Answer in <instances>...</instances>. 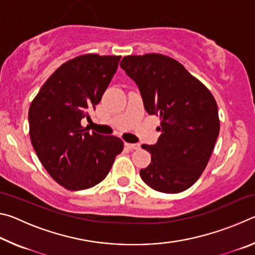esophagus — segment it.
<instances>
[{
	"mask_svg": "<svg viewBox=\"0 0 255 255\" xmlns=\"http://www.w3.org/2000/svg\"><path fill=\"white\" fill-rule=\"evenodd\" d=\"M126 146H127L129 149H131V150H136V149H138V148L140 147V146L138 145V144H129V143H126Z\"/></svg>",
	"mask_w": 255,
	"mask_h": 255,
	"instance_id": "1",
	"label": "esophagus"
}]
</instances>
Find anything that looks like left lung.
<instances>
[{"label": "left lung", "mask_w": 255, "mask_h": 255, "mask_svg": "<svg viewBox=\"0 0 255 255\" xmlns=\"http://www.w3.org/2000/svg\"><path fill=\"white\" fill-rule=\"evenodd\" d=\"M120 67L137 84L145 110L161 118L155 145L141 180L154 190L179 193L200 178L219 133L218 108L213 94L182 64L161 54L126 56Z\"/></svg>", "instance_id": "obj_1"}]
</instances>
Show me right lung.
Here are the masks:
<instances>
[{
	"instance_id": "1",
	"label": "right lung",
	"mask_w": 255,
	"mask_h": 255,
	"mask_svg": "<svg viewBox=\"0 0 255 255\" xmlns=\"http://www.w3.org/2000/svg\"><path fill=\"white\" fill-rule=\"evenodd\" d=\"M122 56L81 55L49 76L29 108V133L49 175L67 190L100 183L124 143L116 136L89 132L81 125L101 101Z\"/></svg>"
}]
</instances>
